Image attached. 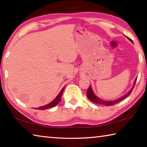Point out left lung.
Segmentation results:
<instances>
[{
	"instance_id": "8db88e82",
	"label": "left lung",
	"mask_w": 147,
	"mask_h": 147,
	"mask_svg": "<svg viewBox=\"0 0 147 147\" xmlns=\"http://www.w3.org/2000/svg\"><path fill=\"white\" fill-rule=\"evenodd\" d=\"M128 39L130 41H131V42H133L132 40L130 38H128ZM136 80H137V78L135 80V82H134V86H135V84L136 83ZM134 89V87L132 88H131V90L128 92V93L125 94V95H124L123 96H122L119 99H117L115 100H113V101H105V100H101V99L98 98L97 96H96L95 94L93 93V91H92V89L91 88V87L89 86V88L88 89V91H87V96H88V98L91 101L93 102L94 103H96V104H104V105H106V106H112L114 105V104H117L119 102L121 101L122 100H123L124 98H125L126 97H127V96L129 95V94H130V93H131V91H132Z\"/></svg>"
}]
</instances>
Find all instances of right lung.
Segmentation results:
<instances>
[{
    "label": "right lung",
    "instance_id": "1",
    "mask_svg": "<svg viewBox=\"0 0 147 147\" xmlns=\"http://www.w3.org/2000/svg\"><path fill=\"white\" fill-rule=\"evenodd\" d=\"M64 88H65V87H64V88H63V89H61V91L59 92V93L58 94V95L56 96V97L55 98V99H54V100H53V101H52L51 103L47 104V105H45V106H41V107H39V108H38L37 109H46L51 108H53V107L56 106L57 104H58L59 102H60V100H61V97L62 94H63Z\"/></svg>",
    "mask_w": 147,
    "mask_h": 147
}]
</instances>
